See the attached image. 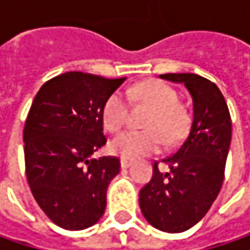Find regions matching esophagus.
I'll return each instance as SVG.
<instances>
[{"label": "esophagus", "instance_id": "obj_1", "mask_svg": "<svg viewBox=\"0 0 250 250\" xmlns=\"http://www.w3.org/2000/svg\"><path fill=\"white\" fill-rule=\"evenodd\" d=\"M130 164H131V161H130V159H127V158H122V159H120V165H122V168H128V167H130Z\"/></svg>", "mask_w": 250, "mask_h": 250}]
</instances>
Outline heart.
Segmentation results:
<instances>
[{"label":"heart","instance_id":"obj_1","mask_svg":"<svg viewBox=\"0 0 250 250\" xmlns=\"http://www.w3.org/2000/svg\"><path fill=\"white\" fill-rule=\"evenodd\" d=\"M128 98L136 104L152 108L145 130H127L119 134L110 145L116 155L123 158H137L155 153L162 149L165 140L169 146L179 143L188 133L191 119L188 111L179 104V95L171 85L150 79L127 89ZM122 91L108 95L103 105L101 117L107 130H122L130 117V103Z\"/></svg>","mask_w":250,"mask_h":250}]
</instances>
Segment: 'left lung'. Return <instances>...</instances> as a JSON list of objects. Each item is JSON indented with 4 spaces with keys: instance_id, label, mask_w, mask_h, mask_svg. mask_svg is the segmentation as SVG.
Masks as SVG:
<instances>
[{
    "instance_id": "left-lung-1",
    "label": "left lung",
    "mask_w": 250,
    "mask_h": 250,
    "mask_svg": "<svg viewBox=\"0 0 250 250\" xmlns=\"http://www.w3.org/2000/svg\"><path fill=\"white\" fill-rule=\"evenodd\" d=\"M182 82L192 97L194 117L188 136L165 158L168 172L153 164L152 179L140 189L145 219L159 230L181 233L197 225L217 198L225 179L231 119L217 85L195 74H164Z\"/></svg>"
}]
</instances>
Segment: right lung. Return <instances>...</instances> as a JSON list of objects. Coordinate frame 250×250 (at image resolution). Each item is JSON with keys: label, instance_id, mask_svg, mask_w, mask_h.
Returning a JSON list of instances; mask_svg holds the SVG:
<instances>
[{"label": "right lung", "instance_id": "right-lung-1", "mask_svg": "<svg viewBox=\"0 0 250 250\" xmlns=\"http://www.w3.org/2000/svg\"><path fill=\"white\" fill-rule=\"evenodd\" d=\"M125 81L66 72L44 82L33 100L23 131L27 182L44 214L62 229L91 227L105 211L120 161L92 155L107 143L103 105Z\"/></svg>", "mask_w": 250, "mask_h": 250}]
</instances>
